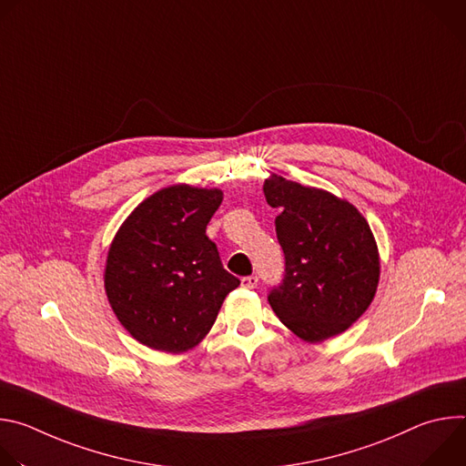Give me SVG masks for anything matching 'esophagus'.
<instances>
[{"instance_id":"obj_1","label":"esophagus","mask_w":466,"mask_h":466,"mask_svg":"<svg viewBox=\"0 0 466 466\" xmlns=\"http://www.w3.org/2000/svg\"><path fill=\"white\" fill-rule=\"evenodd\" d=\"M241 286H243V288H248V289H254V288L258 286V277H254V275L243 277V279H241Z\"/></svg>"}]
</instances>
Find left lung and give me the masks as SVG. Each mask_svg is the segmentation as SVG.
Returning a JSON list of instances; mask_svg holds the SVG:
<instances>
[{
  "label": "left lung",
  "mask_w": 466,
  "mask_h": 466,
  "mask_svg": "<svg viewBox=\"0 0 466 466\" xmlns=\"http://www.w3.org/2000/svg\"><path fill=\"white\" fill-rule=\"evenodd\" d=\"M265 198L280 214L277 238L284 250V279L268 300L277 317L309 343L338 336L374 299L380 259L365 218L324 189L275 177Z\"/></svg>",
  "instance_id": "1"
}]
</instances>
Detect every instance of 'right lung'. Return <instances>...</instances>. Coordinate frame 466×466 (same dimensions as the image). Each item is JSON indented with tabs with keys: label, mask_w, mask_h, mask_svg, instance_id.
<instances>
[{
	"label": "right lung",
	"mask_w": 466,
	"mask_h": 466,
	"mask_svg": "<svg viewBox=\"0 0 466 466\" xmlns=\"http://www.w3.org/2000/svg\"><path fill=\"white\" fill-rule=\"evenodd\" d=\"M221 203L219 189L169 186L146 198L116 234L105 289L116 317L140 343L173 354L195 347L239 286L207 236Z\"/></svg>",
	"instance_id": "obj_1"
}]
</instances>
